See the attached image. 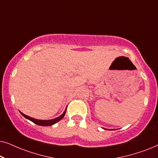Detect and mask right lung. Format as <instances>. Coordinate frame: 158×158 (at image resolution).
<instances>
[{
  "label": "right lung",
  "mask_w": 158,
  "mask_h": 158,
  "mask_svg": "<svg viewBox=\"0 0 158 158\" xmlns=\"http://www.w3.org/2000/svg\"><path fill=\"white\" fill-rule=\"evenodd\" d=\"M20 113H21V114H22V116H24V117H25L26 118H27V119L31 121V122H34V124H37V125H40V126H45V127H47V126H51V125L55 124V123H57V122H59L60 120H61L62 118L64 117V114H65V113H66V109L64 110V111L63 112V114H62L61 116H60L59 117L55 118H53V119H50V120H40V119H36V118H31V117H30V116H29L25 115V114H23L22 112L20 111Z\"/></svg>",
  "instance_id": "right-lung-1"
}]
</instances>
